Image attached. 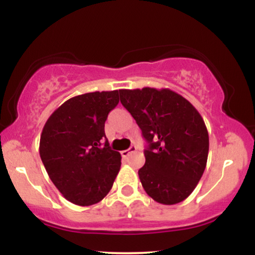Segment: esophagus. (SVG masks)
Instances as JSON below:
<instances>
[{
    "instance_id": "34e87169",
    "label": "esophagus",
    "mask_w": 255,
    "mask_h": 255,
    "mask_svg": "<svg viewBox=\"0 0 255 255\" xmlns=\"http://www.w3.org/2000/svg\"><path fill=\"white\" fill-rule=\"evenodd\" d=\"M135 150H136V147H135V146H130V147L128 148V150H124V151L121 152L122 157H128V156H129L130 153H133V152L135 151Z\"/></svg>"
}]
</instances>
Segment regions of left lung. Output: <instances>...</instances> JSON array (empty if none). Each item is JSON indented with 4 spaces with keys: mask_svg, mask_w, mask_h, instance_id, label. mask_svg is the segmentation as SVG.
<instances>
[{
    "mask_svg": "<svg viewBox=\"0 0 255 255\" xmlns=\"http://www.w3.org/2000/svg\"><path fill=\"white\" fill-rule=\"evenodd\" d=\"M120 99L141 129L145 165L137 174L145 192L164 205L194 191L209 154V133L193 105L169 89L120 90Z\"/></svg>",
    "mask_w": 255,
    "mask_h": 255,
    "instance_id": "8db88e82",
    "label": "left lung"
}]
</instances>
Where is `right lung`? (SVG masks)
Wrapping results in <instances>:
<instances>
[{"label": "right lung", "mask_w": 255, "mask_h": 255, "mask_svg": "<svg viewBox=\"0 0 255 255\" xmlns=\"http://www.w3.org/2000/svg\"><path fill=\"white\" fill-rule=\"evenodd\" d=\"M118 104V90L77 96L57 108L43 128L39 154L45 170L63 197L79 206L99 203L120 171L121 154L111 150L104 131Z\"/></svg>", "instance_id": "obj_1"}]
</instances>
